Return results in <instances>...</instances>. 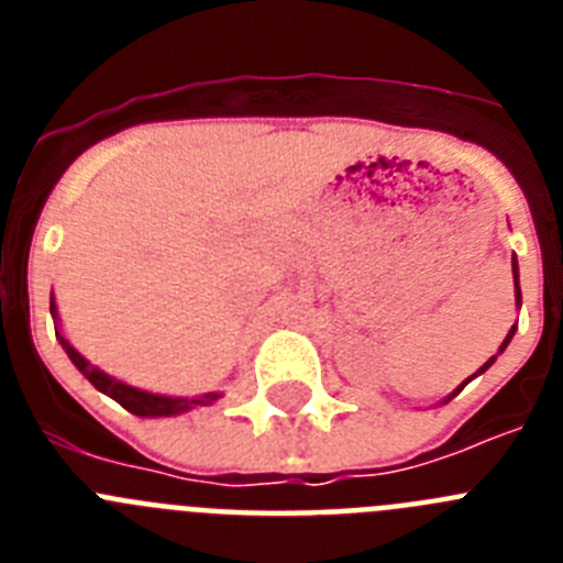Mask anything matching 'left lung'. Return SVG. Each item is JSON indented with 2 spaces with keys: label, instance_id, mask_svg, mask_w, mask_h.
<instances>
[{
  "label": "left lung",
  "instance_id": "8db88e82",
  "mask_svg": "<svg viewBox=\"0 0 563 563\" xmlns=\"http://www.w3.org/2000/svg\"><path fill=\"white\" fill-rule=\"evenodd\" d=\"M514 287H516V307H521V287H519V262H516V256H514ZM514 335H516V324H514V327H510V332H507V335H505V341H501L499 352H496V355H494V357H487V361H485V366H479V372H476V375H471V377H467V380H465V383H462V386H456V389H454V391H451V395H449V397H445V400H442V402H449V400H451V397H456V395H460V391H462V389H465L467 383L474 380V377H479V375H482V372H487V369H490V366H494V363H496V357H499V355H501V352H505V350H507V343L514 341Z\"/></svg>",
  "mask_w": 563,
  "mask_h": 563
}]
</instances>
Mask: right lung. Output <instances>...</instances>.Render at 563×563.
I'll list each match as a JSON object with an SVG mask.
<instances>
[{
	"label": "right lung",
	"mask_w": 563,
	"mask_h": 563,
	"mask_svg": "<svg viewBox=\"0 0 563 563\" xmlns=\"http://www.w3.org/2000/svg\"><path fill=\"white\" fill-rule=\"evenodd\" d=\"M49 316L56 318V338L62 343V350L67 352L69 361L76 363V369L87 377L98 391H103L107 397H112L114 402H121L123 409L132 411L137 417H177L186 415V411L197 409V406H211V402L220 400V391H208V395H197V397H168V395H154V391L137 389V386H129V383L118 380V377L107 375L103 369L92 366L81 352L73 346V343L64 338V332L58 330V307L56 298L49 296Z\"/></svg>",
	"instance_id": "1"
}]
</instances>
